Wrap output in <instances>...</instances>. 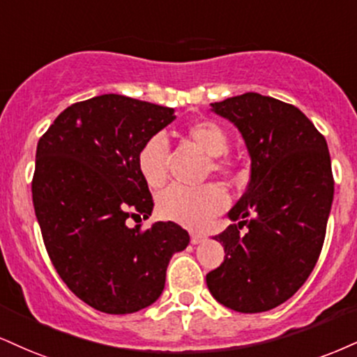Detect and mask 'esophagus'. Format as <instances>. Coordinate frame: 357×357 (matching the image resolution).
Returning a JSON list of instances; mask_svg holds the SVG:
<instances>
[{
	"label": "esophagus",
	"instance_id": "obj_1",
	"mask_svg": "<svg viewBox=\"0 0 357 357\" xmlns=\"http://www.w3.org/2000/svg\"><path fill=\"white\" fill-rule=\"evenodd\" d=\"M204 239V234H201V233H191V243L192 244H199L201 241H203Z\"/></svg>",
	"mask_w": 357,
	"mask_h": 357
}]
</instances>
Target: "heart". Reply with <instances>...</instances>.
<instances>
[{
	"label": "heart",
	"mask_w": 357,
	"mask_h": 357,
	"mask_svg": "<svg viewBox=\"0 0 357 357\" xmlns=\"http://www.w3.org/2000/svg\"><path fill=\"white\" fill-rule=\"evenodd\" d=\"M184 136L211 158L209 169L220 174H233V165L221 154L227 151L229 137L221 124L199 119L184 128ZM167 143L161 135H154L139 146L136 153V167L143 181L151 190H160L167 178ZM227 196L218 184L201 188L171 186L158 196V214L166 221H174L188 227L204 226L211 218L225 211Z\"/></svg>",
	"instance_id": "obj_1"
}]
</instances>
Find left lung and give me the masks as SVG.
Segmentation results:
<instances>
[{"mask_svg":"<svg viewBox=\"0 0 357 357\" xmlns=\"http://www.w3.org/2000/svg\"><path fill=\"white\" fill-rule=\"evenodd\" d=\"M211 106L241 131L251 179L227 214L239 222L214 238L226 256L206 284L226 307L269 311L306 282L319 259L334 195L328 143L306 114L274 98L244 93Z\"/></svg>","mask_w":357,"mask_h":357,"instance_id":"8db88e82","label":"left lung"}]
</instances>
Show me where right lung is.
<instances>
[{
    "label": "right lung",
    "mask_w": 357,
    "mask_h": 357,
    "mask_svg": "<svg viewBox=\"0 0 357 357\" xmlns=\"http://www.w3.org/2000/svg\"><path fill=\"white\" fill-rule=\"evenodd\" d=\"M174 118L173 108L101 94L68 106L38 141L31 192L46 251L64 284L101 312L153 304L171 256L190 244L173 221L126 225L154 206L137 149Z\"/></svg>",
    "instance_id": "add662e5"
}]
</instances>
